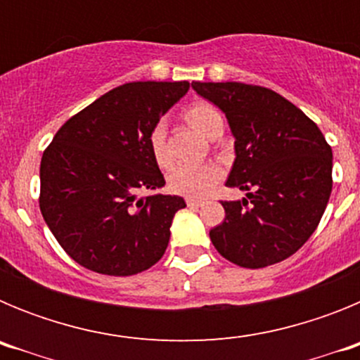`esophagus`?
<instances>
[{
	"mask_svg": "<svg viewBox=\"0 0 360 360\" xmlns=\"http://www.w3.org/2000/svg\"><path fill=\"white\" fill-rule=\"evenodd\" d=\"M186 203L189 205V207H202L203 205V200H198V198H186Z\"/></svg>",
	"mask_w": 360,
	"mask_h": 360,
	"instance_id": "1",
	"label": "esophagus"
}]
</instances>
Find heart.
I'll return each mask as SVG.
<instances>
[{"mask_svg": "<svg viewBox=\"0 0 360 360\" xmlns=\"http://www.w3.org/2000/svg\"><path fill=\"white\" fill-rule=\"evenodd\" d=\"M187 122L198 129L207 139H214L224 133V117L216 106L209 103L191 104L184 113ZM149 149L160 167L171 164V155L167 149V133L165 124L157 122L149 131ZM221 178V169L214 164H178L167 176V186L173 193L184 196H205Z\"/></svg>", "mask_w": 360, "mask_h": 360, "instance_id": "heart-1", "label": "heart"}]
</instances>
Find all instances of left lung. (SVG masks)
I'll return each instance as SVG.
<instances>
[{
	"mask_svg": "<svg viewBox=\"0 0 360 360\" xmlns=\"http://www.w3.org/2000/svg\"><path fill=\"white\" fill-rule=\"evenodd\" d=\"M224 111L236 139L229 187L247 198L221 202L225 218L211 229L221 256L263 269L297 252L319 225L332 193V148L314 120L263 86L193 82Z\"/></svg>",
	"mask_w": 360,
	"mask_h": 360,
	"instance_id": "obj_1",
	"label": "left lung"
}]
</instances>
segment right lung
<instances>
[{
    "mask_svg": "<svg viewBox=\"0 0 360 360\" xmlns=\"http://www.w3.org/2000/svg\"><path fill=\"white\" fill-rule=\"evenodd\" d=\"M189 82H128L66 120L41 158L39 207L65 252L106 276L144 272L164 256L180 196L165 184L149 131Z\"/></svg>",
    "mask_w": 360,
    "mask_h": 360,
    "instance_id": "add662e5",
    "label": "right lung"
}]
</instances>
